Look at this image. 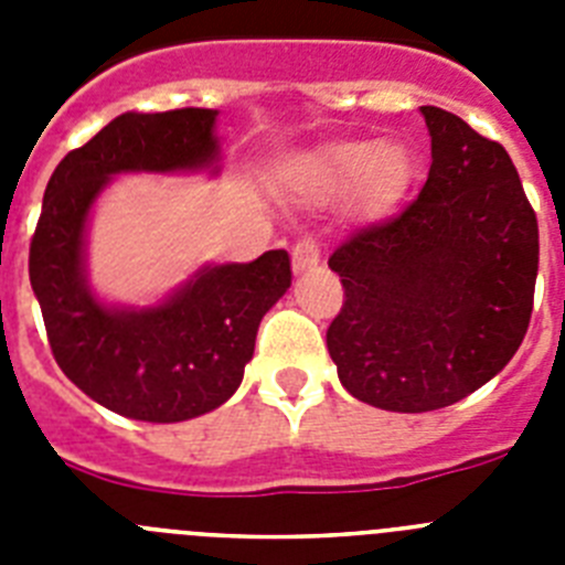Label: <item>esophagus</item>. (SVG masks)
I'll use <instances>...</instances> for the list:
<instances>
[{"instance_id":"obj_1","label":"esophagus","mask_w":565,"mask_h":565,"mask_svg":"<svg viewBox=\"0 0 565 565\" xmlns=\"http://www.w3.org/2000/svg\"><path fill=\"white\" fill-rule=\"evenodd\" d=\"M294 271H311L319 266V243L313 237L297 239V246L291 252Z\"/></svg>"}]
</instances>
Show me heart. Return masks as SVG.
<instances>
[{
	"label": "heart",
	"mask_w": 565,
	"mask_h": 565,
	"mask_svg": "<svg viewBox=\"0 0 565 565\" xmlns=\"http://www.w3.org/2000/svg\"><path fill=\"white\" fill-rule=\"evenodd\" d=\"M291 183L313 203L351 198L364 217L391 214L413 183V158L393 141H333L302 154L291 167Z\"/></svg>",
	"instance_id": "1"
}]
</instances>
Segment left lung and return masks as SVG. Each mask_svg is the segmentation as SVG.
Masks as SVG:
<instances>
[{"label":"left lung","mask_w":565,"mask_h":565,"mask_svg":"<svg viewBox=\"0 0 565 565\" xmlns=\"http://www.w3.org/2000/svg\"><path fill=\"white\" fill-rule=\"evenodd\" d=\"M427 183L402 214L331 254L344 288L328 328L339 382L359 402L427 413L501 373L526 337L537 217L498 141L438 107Z\"/></svg>","instance_id":"1"}]
</instances>
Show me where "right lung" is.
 Wrapping results in <instances>:
<instances>
[{
	"mask_svg": "<svg viewBox=\"0 0 565 565\" xmlns=\"http://www.w3.org/2000/svg\"><path fill=\"white\" fill-rule=\"evenodd\" d=\"M217 109L124 113L64 154L30 239V286L64 376L118 416L172 424L221 407L243 382L259 319L291 288L288 252L203 266L149 308L107 306L89 291L84 234L113 174L214 169Z\"/></svg>",
	"mask_w": 565,
	"mask_h": 565,
	"instance_id": "add662e5",
	"label": "right lung"
}]
</instances>
